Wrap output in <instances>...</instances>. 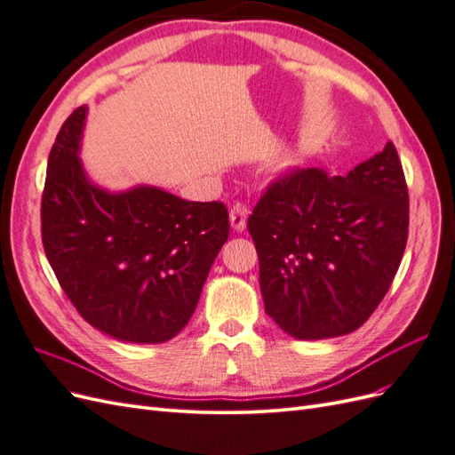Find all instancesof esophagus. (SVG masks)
<instances>
[{
	"instance_id": "1",
	"label": "esophagus",
	"mask_w": 455,
	"mask_h": 455,
	"mask_svg": "<svg viewBox=\"0 0 455 455\" xmlns=\"http://www.w3.org/2000/svg\"><path fill=\"white\" fill-rule=\"evenodd\" d=\"M246 218H249V209L243 203H235L229 209V222L235 231H244Z\"/></svg>"
}]
</instances>
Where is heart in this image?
<instances>
[{
	"label": "heart",
	"instance_id": "1",
	"mask_svg": "<svg viewBox=\"0 0 455 455\" xmlns=\"http://www.w3.org/2000/svg\"><path fill=\"white\" fill-rule=\"evenodd\" d=\"M301 163H304V159H301V156H299V154L286 156V157H283V159L279 161V164H277V172H281V174H284V172H292V171H296V169H299V167H301Z\"/></svg>",
	"mask_w": 455,
	"mask_h": 455
}]
</instances>
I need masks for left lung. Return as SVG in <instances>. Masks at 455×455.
I'll return each mask as SVG.
<instances>
[{
	"label": "left lung",
	"mask_w": 455,
	"mask_h": 455,
	"mask_svg": "<svg viewBox=\"0 0 455 455\" xmlns=\"http://www.w3.org/2000/svg\"><path fill=\"white\" fill-rule=\"evenodd\" d=\"M249 231L261 298L283 332L351 334L389 291L406 249L408 189L395 146L346 176L306 169L275 182Z\"/></svg>",
	"instance_id": "8db88e82"
}]
</instances>
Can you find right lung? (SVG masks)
<instances>
[{
	"label": "right lung",
	"mask_w": 455,
	"mask_h": 455,
	"mask_svg": "<svg viewBox=\"0 0 455 455\" xmlns=\"http://www.w3.org/2000/svg\"><path fill=\"white\" fill-rule=\"evenodd\" d=\"M89 108L64 121L47 163L41 237L66 296L100 332L163 343L194 315L229 237L222 203H191L157 186L112 191L92 182L81 144Z\"/></svg>",
	"instance_id": "obj_1"
}]
</instances>
